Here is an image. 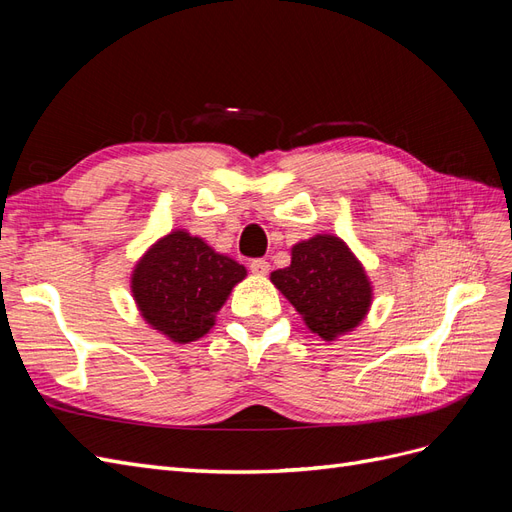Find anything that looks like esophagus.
<instances>
[{
	"label": "esophagus",
	"instance_id": "esophagus-1",
	"mask_svg": "<svg viewBox=\"0 0 512 512\" xmlns=\"http://www.w3.org/2000/svg\"><path fill=\"white\" fill-rule=\"evenodd\" d=\"M269 267H271L269 262H267V260H262V258H256V260H252V262H250V269H252V273H254V275H260V277L269 273Z\"/></svg>",
	"mask_w": 512,
	"mask_h": 512
}]
</instances>
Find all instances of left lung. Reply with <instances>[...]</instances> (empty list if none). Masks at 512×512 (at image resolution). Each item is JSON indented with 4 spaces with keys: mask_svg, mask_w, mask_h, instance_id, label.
Masks as SVG:
<instances>
[{
    "mask_svg": "<svg viewBox=\"0 0 512 512\" xmlns=\"http://www.w3.org/2000/svg\"><path fill=\"white\" fill-rule=\"evenodd\" d=\"M290 254V267L273 271L271 282L307 329L324 342H335L359 327L374 301V286L346 241L314 235L292 245Z\"/></svg>",
    "mask_w": 512,
    "mask_h": 512,
    "instance_id": "1",
    "label": "left lung"
}]
</instances>
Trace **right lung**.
Returning <instances> with one entry per match:
<instances>
[{
    "label": "right lung",
    "instance_id": "add662e5",
    "mask_svg": "<svg viewBox=\"0 0 512 512\" xmlns=\"http://www.w3.org/2000/svg\"><path fill=\"white\" fill-rule=\"evenodd\" d=\"M245 275L237 260L177 228L138 258L130 288L151 329L175 344H190L213 329L215 314Z\"/></svg>",
    "mask_w": 512,
    "mask_h": 512
}]
</instances>
